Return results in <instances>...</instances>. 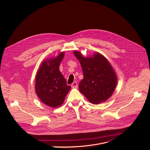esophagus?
Instances as JSON below:
<instances>
[{
	"instance_id": "1",
	"label": "esophagus",
	"mask_w": 150,
	"mask_h": 150,
	"mask_svg": "<svg viewBox=\"0 0 150 150\" xmlns=\"http://www.w3.org/2000/svg\"><path fill=\"white\" fill-rule=\"evenodd\" d=\"M71 87H72V88H76L78 87V84H77V83H76V81H74V82L72 83Z\"/></svg>"
}]
</instances>
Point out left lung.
Instances as JSON below:
<instances>
[{
  "mask_svg": "<svg viewBox=\"0 0 150 150\" xmlns=\"http://www.w3.org/2000/svg\"><path fill=\"white\" fill-rule=\"evenodd\" d=\"M74 54L79 61L83 78L79 83V91L92 104L108 100L113 94L117 76L111 63L99 52L85 57L81 52Z\"/></svg>",
  "mask_w": 150,
  "mask_h": 150,
  "instance_id": "1",
  "label": "left lung"
}]
</instances>
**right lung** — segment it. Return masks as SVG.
Wrapping results in <instances>:
<instances>
[{
  "label": "right lung",
  "mask_w": 150,
  "mask_h": 150,
  "mask_svg": "<svg viewBox=\"0 0 150 150\" xmlns=\"http://www.w3.org/2000/svg\"><path fill=\"white\" fill-rule=\"evenodd\" d=\"M65 53L42 62L35 75V91L42 103L53 108L61 105L71 87L59 70Z\"/></svg>",
  "instance_id": "1"
}]
</instances>
